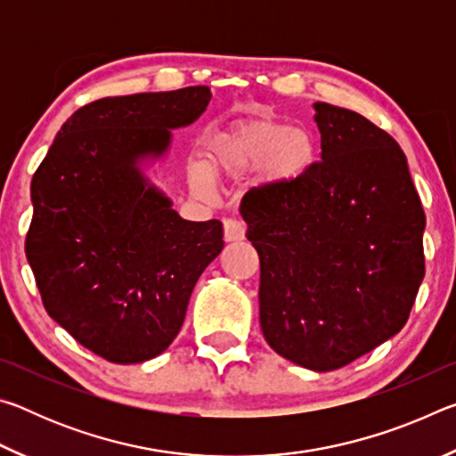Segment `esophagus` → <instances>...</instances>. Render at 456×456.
I'll return each instance as SVG.
<instances>
[{"mask_svg":"<svg viewBox=\"0 0 456 456\" xmlns=\"http://www.w3.org/2000/svg\"><path fill=\"white\" fill-rule=\"evenodd\" d=\"M223 227H225V241H241L245 237V225L241 221L225 219Z\"/></svg>","mask_w":456,"mask_h":456,"instance_id":"esophagus-1","label":"esophagus"}]
</instances>
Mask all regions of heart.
<instances>
[{
    "label": "heart",
    "instance_id": "1",
    "mask_svg": "<svg viewBox=\"0 0 456 456\" xmlns=\"http://www.w3.org/2000/svg\"><path fill=\"white\" fill-rule=\"evenodd\" d=\"M315 159L305 128L277 120H251L215 134L205 149L203 167L195 165L191 183L205 191L211 179H233L256 168L261 187H283L304 176Z\"/></svg>",
    "mask_w": 456,
    "mask_h": 456
}]
</instances>
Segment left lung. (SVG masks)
Returning a JSON list of instances; mask_svg holds the SVG:
<instances>
[{"label": "left lung", "mask_w": 456, "mask_h": 456, "mask_svg": "<svg viewBox=\"0 0 456 456\" xmlns=\"http://www.w3.org/2000/svg\"><path fill=\"white\" fill-rule=\"evenodd\" d=\"M322 160L241 200L257 249L259 323L293 364L330 372L404 328L427 225L403 149L348 108L315 102Z\"/></svg>", "instance_id": "1"}]
</instances>
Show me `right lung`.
Wrapping results in <instances>:
<instances>
[{
	"label": "right lung",
	"mask_w": 456,
	"mask_h": 456,
	"mask_svg": "<svg viewBox=\"0 0 456 456\" xmlns=\"http://www.w3.org/2000/svg\"><path fill=\"white\" fill-rule=\"evenodd\" d=\"M209 100V86H189L82 106L32 179L26 256L45 312L114 364L171 346L192 288L223 249L221 221L183 219L144 175Z\"/></svg>",
	"instance_id": "add662e5"
}]
</instances>
